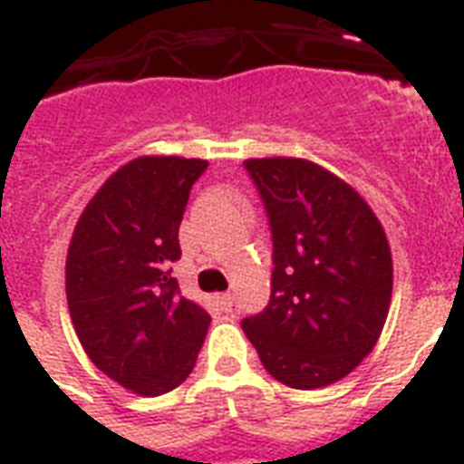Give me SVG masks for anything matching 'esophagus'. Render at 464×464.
Wrapping results in <instances>:
<instances>
[{
    "label": "esophagus",
    "instance_id": "1",
    "mask_svg": "<svg viewBox=\"0 0 464 464\" xmlns=\"http://www.w3.org/2000/svg\"><path fill=\"white\" fill-rule=\"evenodd\" d=\"M214 303H217V307H219L221 312H231L233 310L231 293H221V295L214 297Z\"/></svg>",
    "mask_w": 464,
    "mask_h": 464
}]
</instances>
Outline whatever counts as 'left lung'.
<instances>
[{"mask_svg": "<svg viewBox=\"0 0 464 464\" xmlns=\"http://www.w3.org/2000/svg\"><path fill=\"white\" fill-rule=\"evenodd\" d=\"M274 240L269 304L243 319L259 360L291 389L348 376L382 336L393 262L382 224L357 190L295 157L247 160Z\"/></svg>", "mask_w": 464, "mask_h": 464, "instance_id": "left-lung-1", "label": "left lung"}]
</instances>
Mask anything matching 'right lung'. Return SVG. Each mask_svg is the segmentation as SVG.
<instances>
[{
    "mask_svg": "<svg viewBox=\"0 0 464 464\" xmlns=\"http://www.w3.org/2000/svg\"><path fill=\"white\" fill-rule=\"evenodd\" d=\"M205 160L138 157L82 209L66 257V300L82 350L140 395L173 391L193 372L212 317L180 295L171 265L179 226Z\"/></svg>",
    "mask_w": 464,
    "mask_h": 464,
    "instance_id": "right-lung-1",
    "label": "right lung"
}]
</instances>
